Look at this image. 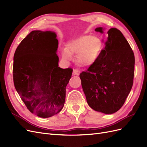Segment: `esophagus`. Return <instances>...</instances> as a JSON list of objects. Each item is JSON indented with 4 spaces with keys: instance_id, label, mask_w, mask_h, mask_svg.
<instances>
[{
    "instance_id": "1",
    "label": "esophagus",
    "mask_w": 147,
    "mask_h": 147,
    "mask_svg": "<svg viewBox=\"0 0 147 147\" xmlns=\"http://www.w3.org/2000/svg\"><path fill=\"white\" fill-rule=\"evenodd\" d=\"M80 73V71L78 69H74L73 72V75H79Z\"/></svg>"
}]
</instances>
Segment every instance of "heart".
<instances>
[{
	"instance_id": "obj_1",
	"label": "heart",
	"mask_w": 147,
	"mask_h": 147,
	"mask_svg": "<svg viewBox=\"0 0 147 147\" xmlns=\"http://www.w3.org/2000/svg\"><path fill=\"white\" fill-rule=\"evenodd\" d=\"M102 50V43L99 38L92 35H84L70 43L67 51L64 50L63 56L64 59L71 60V55H74L77 57L80 64L87 65L97 58Z\"/></svg>"
}]
</instances>
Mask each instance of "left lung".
<instances>
[{
    "mask_svg": "<svg viewBox=\"0 0 147 147\" xmlns=\"http://www.w3.org/2000/svg\"><path fill=\"white\" fill-rule=\"evenodd\" d=\"M96 32L103 33V28ZM105 48L86 71L80 74L89 106L105 114L117 112L127 98L133 85L134 52L121 31L111 28Z\"/></svg>",
    "mask_w": 147,
    "mask_h": 147,
    "instance_id": "obj_1",
    "label": "left lung"
}]
</instances>
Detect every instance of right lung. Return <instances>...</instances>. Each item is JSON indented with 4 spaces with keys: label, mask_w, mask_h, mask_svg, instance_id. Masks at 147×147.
<instances>
[{
    "label": "right lung",
    "mask_w": 147,
    "mask_h": 147,
    "mask_svg": "<svg viewBox=\"0 0 147 147\" xmlns=\"http://www.w3.org/2000/svg\"><path fill=\"white\" fill-rule=\"evenodd\" d=\"M58 40L51 31L33 30L21 42L13 57L16 91L30 112L41 118L60 112L72 68L58 67Z\"/></svg>",
    "instance_id": "obj_1"
}]
</instances>
